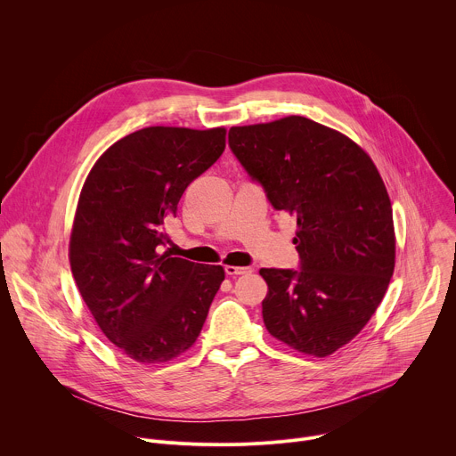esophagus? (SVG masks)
I'll return each instance as SVG.
<instances>
[{
	"mask_svg": "<svg viewBox=\"0 0 456 456\" xmlns=\"http://www.w3.org/2000/svg\"><path fill=\"white\" fill-rule=\"evenodd\" d=\"M250 273H252L250 267H234V265L225 267L227 276H241V274H250Z\"/></svg>",
	"mask_w": 456,
	"mask_h": 456,
	"instance_id": "esophagus-1",
	"label": "esophagus"
}]
</instances>
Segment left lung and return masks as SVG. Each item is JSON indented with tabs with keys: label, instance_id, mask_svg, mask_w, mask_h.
<instances>
[{
	"label": "left lung",
	"instance_id": "8db88e82",
	"mask_svg": "<svg viewBox=\"0 0 456 456\" xmlns=\"http://www.w3.org/2000/svg\"><path fill=\"white\" fill-rule=\"evenodd\" d=\"M229 146L269 202L297 220L301 269H262L269 334L314 357L348 345L395 269L392 202L370 155L346 135L290 115L232 126Z\"/></svg>",
	"mask_w": 456,
	"mask_h": 456
}]
</instances>
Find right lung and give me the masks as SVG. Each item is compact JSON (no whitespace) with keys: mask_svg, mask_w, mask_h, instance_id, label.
I'll return each mask as SVG.
<instances>
[{"mask_svg":"<svg viewBox=\"0 0 456 456\" xmlns=\"http://www.w3.org/2000/svg\"><path fill=\"white\" fill-rule=\"evenodd\" d=\"M225 127L150 126L111 144L79 194L69 257L102 334L129 359L187 352L225 280L222 265L171 257L166 222L185 187L225 150Z\"/></svg>","mask_w":456,"mask_h":456,"instance_id":"right-lung-1","label":"right lung"}]
</instances>
